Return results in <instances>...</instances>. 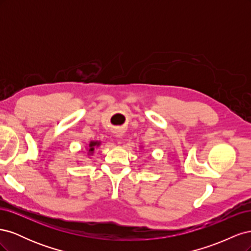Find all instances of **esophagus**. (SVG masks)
I'll return each mask as SVG.
<instances>
[{
    "label": "esophagus",
    "mask_w": 251,
    "mask_h": 251,
    "mask_svg": "<svg viewBox=\"0 0 251 251\" xmlns=\"http://www.w3.org/2000/svg\"><path fill=\"white\" fill-rule=\"evenodd\" d=\"M118 136H119V135H118Z\"/></svg>",
    "instance_id": "34e87169"
}]
</instances>
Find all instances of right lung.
Masks as SVG:
<instances>
[{"mask_svg": "<svg viewBox=\"0 0 251 251\" xmlns=\"http://www.w3.org/2000/svg\"><path fill=\"white\" fill-rule=\"evenodd\" d=\"M100 144V142H98V141H91L89 144V153H93L94 147H98Z\"/></svg>", "mask_w": 251, "mask_h": 251, "instance_id": "add662e5", "label": "right lung"}]
</instances>
